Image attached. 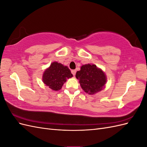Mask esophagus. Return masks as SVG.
I'll return each instance as SVG.
<instances>
[{
  "label": "esophagus",
  "instance_id": "esophagus-1",
  "mask_svg": "<svg viewBox=\"0 0 147 147\" xmlns=\"http://www.w3.org/2000/svg\"><path fill=\"white\" fill-rule=\"evenodd\" d=\"M71 72H72V74H73V75H75V74H76V70H72V71H71Z\"/></svg>",
  "mask_w": 147,
  "mask_h": 147
}]
</instances>
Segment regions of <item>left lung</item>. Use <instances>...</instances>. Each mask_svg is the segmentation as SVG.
Instances as JSON below:
<instances>
[{
	"label": "left lung",
	"mask_w": 147,
	"mask_h": 147,
	"mask_svg": "<svg viewBox=\"0 0 147 147\" xmlns=\"http://www.w3.org/2000/svg\"><path fill=\"white\" fill-rule=\"evenodd\" d=\"M75 77L82 90L89 94H94L105 87L107 77L105 72L94 64L83 65Z\"/></svg>",
	"instance_id": "1"
}]
</instances>
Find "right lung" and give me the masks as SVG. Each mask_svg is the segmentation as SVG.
Masks as SVG:
<instances>
[{"instance_id":"1","label":"right lung","mask_w":147,"mask_h":147,"mask_svg":"<svg viewBox=\"0 0 147 147\" xmlns=\"http://www.w3.org/2000/svg\"><path fill=\"white\" fill-rule=\"evenodd\" d=\"M72 77L73 75L67 66L55 61L44 71L42 82L51 90L59 91L67 80Z\"/></svg>"}]
</instances>
